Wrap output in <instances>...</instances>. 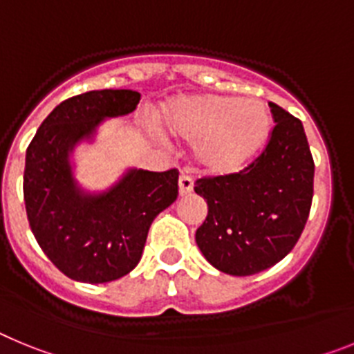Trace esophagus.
<instances>
[{
    "mask_svg": "<svg viewBox=\"0 0 354 354\" xmlns=\"http://www.w3.org/2000/svg\"><path fill=\"white\" fill-rule=\"evenodd\" d=\"M193 189V179L187 174H183L179 177V193L180 195H187V193H192Z\"/></svg>",
    "mask_w": 354,
    "mask_h": 354,
    "instance_id": "obj_1",
    "label": "esophagus"
}]
</instances>
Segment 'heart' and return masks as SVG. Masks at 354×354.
<instances>
[{
    "instance_id": "b5f03b06",
    "label": "heart",
    "mask_w": 354,
    "mask_h": 354,
    "mask_svg": "<svg viewBox=\"0 0 354 354\" xmlns=\"http://www.w3.org/2000/svg\"><path fill=\"white\" fill-rule=\"evenodd\" d=\"M170 134L195 143V156L205 170L236 174L257 158L270 140L273 118L259 99L230 95H186L162 109Z\"/></svg>"
}]
</instances>
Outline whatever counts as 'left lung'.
<instances>
[{
	"label": "left lung",
	"instance_id": "8db88e82",
	"mask_svg": "<svg viewBox=\"0 0 354 354\" xmlns=\"http://www.w3.org/2000/svg\"><path fill=\"white\" fill-rule=\"evenodd\" d=\"M274 127L255 161L237 174L202 177L207 202L196 245L216 270L261 273L282 261L305 228L314 196V159L299 118L270 102Z\"/></svg>",
	"mask_w": 354,
	"mask_h": 354
}]
</instances>
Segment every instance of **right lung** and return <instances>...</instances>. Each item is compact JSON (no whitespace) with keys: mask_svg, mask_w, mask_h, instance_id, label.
I'll return each instance as SVG.
<instances>
[{"mask_svg":"<svg viewBox=\"0 0 354 354\" xmlns=\"http://www.w3.org/2000/svg\"><path fill=\"white\" fill-rule=\"evenodd\" d=\"M134 90H92L71 97L40 124L26 150L24 204L37 243L49 261L72 280H118L142 259L156 216L179 195V171L129 170L102 193L77 186L71 152L93 138L104 118L136 109Z\"/></svg>","mask_w":354,"mask_h":354,"instance_id":"add662e5","label":"right lung"}]
</instances>
